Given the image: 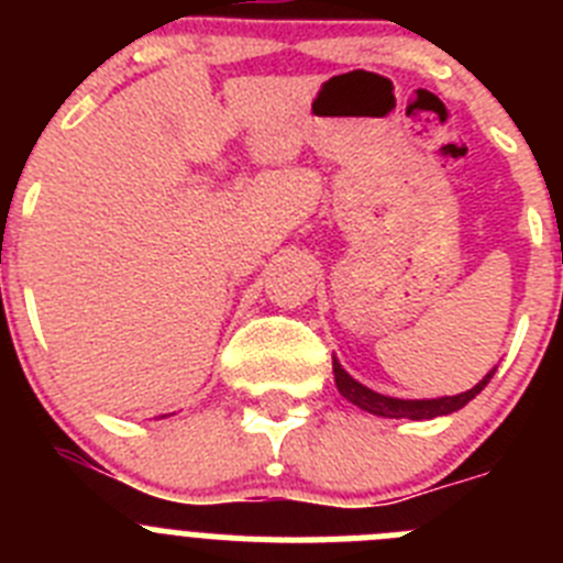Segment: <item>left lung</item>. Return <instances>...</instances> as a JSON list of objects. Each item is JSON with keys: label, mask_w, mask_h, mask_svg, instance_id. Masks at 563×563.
Segmentation results:
<instances>
[{"label": "left lung", "mask_w": 563, "mask_h": 563, "mask_svg": "<svg viewBox=\"0 0 563 563\" xmlns=\"http://www.w3.org/2000/svg\"><path fill=\"white\" fill-rule=\"evenodd\" d=\"M332 372H335L338 391H341L346 400L355 402L357 409L369 411V415L391 417V420H400V417H409V420H431V417L451 415V411L462 409L467 400H474V397L485 389L487 380L494 377V372H490V375H485L476 383L474 389H467L454 397H437V400H400V397L377 395V391L366 389L363 383L352 380V377L341 369V363H338L335 357H332Z\"/></svg>", "instance_id": "8db88e82"}]
</instances>
